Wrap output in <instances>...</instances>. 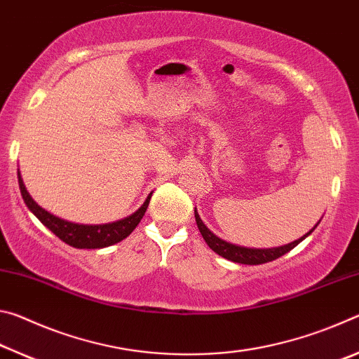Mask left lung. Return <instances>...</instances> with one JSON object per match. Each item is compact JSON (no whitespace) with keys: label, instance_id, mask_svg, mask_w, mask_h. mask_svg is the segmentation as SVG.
<instances>
[{"label":"left lung","instance_id":"left-lung-1","mask_svg":"<svg viewBox=\"0 0 359 359\" xmlns=\"http://www.w3.org/2000/svg\"><path fill=\"white\" fill-rule=\"evenodd\" d=\"M194 218H196L198 229L199 233L203 234V239L205 241V244H208L215 253L220 255V257L226 258L229 261H234V263H239V264H263V263H269V261L280 258L282 255L293 250V248L299 244V242L306 239L307 236H311L313 233V229L317 228L321 222L318 220L317 224H315L311 231H307V233L301 236L299 239L290 242V244H285L280 247H271V248H250V247L231 244V242L223 241L218 238V236H215L208 226H205L204 222L201 220V217L198 214L196 208H194Z\"/></svg>","mask_w":359,"mask_h":359}]
</instances>
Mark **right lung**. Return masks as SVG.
Listing matches in <instances>:
<instances>
[{
  "label": "right lung",
  "instance_id": "right-lung-1",
  "mask_svg": "<svg viewBox=\"0 0 359 359\" xmlns=\"http://www.w3.org/2000/svg\"><path fill=\"white\" fill-rule=\"evenodd\" d=\"M19 174V187L23 201H25L27 208L33 212L36 218L52 231L57 238L62 239L66 244L74 247V248H104L109 245L117 244V242L123 241L125 238L135 231V228L142 220L145 210L149 208L151 193L145 199L144 204L136 212H133L131 215L121 218V220L112 222V223H102V224H81V223H72L68 220H63L57 215L50 214L46 209H42L41 205L34 201L32 194L27 191V187L23 184V179Z\"/></svg>",
  "mask_w": 359,
  "mask_h": 359
}]
</instances>
